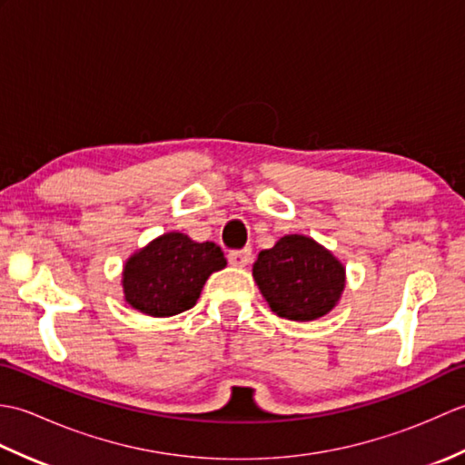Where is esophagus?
Listing matches in <instances>:
<instances>
[{
	"mask_svg": "<svg viewBox=\"0 0 465 465\" xmlns=\"http://www.w3.org/2000/svg\"><path fill=\"white\" fill-rule=\"evenodd\" d=\"M227 260H230L232 265H238V268H245L252 262V250L243 248V250H233L227 253Z\"/></svg>",
	"mask_w": 465,
	"mask_h": 465,
	"instance_id": "obj_1",
	"label": "esophagus"
}]
</instances>
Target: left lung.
Returning a JSON list of instances; mask_svg holds the SVG:
<instances>
[{
	"mask_svg": "<svg viewBox=\"0 0 465 465\" xmlns=\"http://www.w3.org/2000/svg\"><path fill=\"white\" fill-rule=\"evenodd\" d=\"M253 280L273 313L312 322L330 313L345 288V268L308 235H283L272 250L260 252Z\"/></svg>",
	"mask_w": 465,
	"mask_h": 465,
	"instance_id": "left-lung-1",
	"label": "left lung"
}]
</instances>
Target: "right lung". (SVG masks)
Returning a JSON list of instances; mask_svg holds the SVG:
<instances>
[{"instance_id":"1","label":"right lung","mask_w":465,"mask_h":465,"mask_svg":"<svg viewBox=\"0 0 465 465\" xmlns=\"http://www.w3.org/2000/svg\"><path fill=\"white\" fill-rule=\"evenodd\" d=\"M225 265L220 245L197 243L180 232L163 233L125 262V302L152 318H170L193 308L207 278Z\"/></svg>"}]
</instances>
